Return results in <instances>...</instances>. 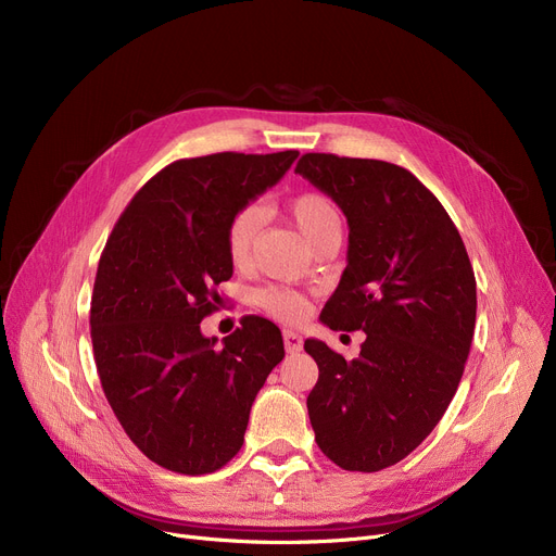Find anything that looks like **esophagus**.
Masks as SVG:
<instances>
[{"label": "esophagus", "instance_id": "34e87169", "mask_svg": "<svg viewBox=\"0 0 556 556\" xmlns=\"http://www.w3.org/2000/svg\"><path fill=\"white\" fill-rule=\"evenodd\" d=\"M302 344H304V340H302L300 333H295V331H283V346H286L288 354L302 352Z\"/></svg>", "mask_w": 556, "mask_h": 556}]
</instances>
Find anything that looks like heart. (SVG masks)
<instances>
[{"mask_svg": "<svg viewBox=\"0 0 556 556\" xmlns=\"http://www.w3.org/2000/svg\"><path fill=\"white\" fill-rule=\"evenodd\" d=\"M288 214L295 220V225L313 248L333 237V233H340L342 229V220L336 204L325 193L317 191L295 195L288 202ZM263 218H266V212H263L258 204H245V207L231 214L225 229V250L233 266H245L250 261ZM256 302L261 308H266L277 319H283V323H302L308 313V302L298 293V290H290L283 286H270L258 290Z\"/></svg>", "mask_w": 556, "mask_h": 556, "instance_id": "obj_1", "label": "heart"}]
</instances>
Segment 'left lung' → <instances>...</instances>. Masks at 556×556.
Returning a JSON list of instances; mask_svg holds the SVG:
<instances>
[{
	"instance_id": "8db88e82",
	"label": "left lung",
	"mask_w": 556,
	"mask_h": 556,
	"mask_svg": "<svg viewBox=\"0 0 556 556\" xmlns=\"http://www.w3.org/2000/svg\"><path fill=\"white\" fill-rule=\"evenodd\" d=\"M295 173L349 223L346 268L319 319L365 331L344 361L308 338L315 442L344 471L374 473L410 455L453 401L476 329V277L451 216L417 178L381 160L306 153Z\"/></svg>"
}]
</instances>
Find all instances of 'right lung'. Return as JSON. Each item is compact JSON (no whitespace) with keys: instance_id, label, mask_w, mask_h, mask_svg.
<instances>
[{"instance_id":"1","label":"right lung","mask_w":556,"mask_h":556,"mask_svg":"<svg viewBox=\"0 0 556 556\" xmlns=\"http://www.w3.org/2000/svg\"><path fill=\"white\" fill-rule=\"evenodd\" d=\"M298 155L173 162L135 193L105 243L90 308L101 388L132 444L168 471L214 473L237 455L252 403L283 361L281 331L266 317H243L220 346L200 323L233 273L231 214Z\"/></svg>"}]
</instances>
